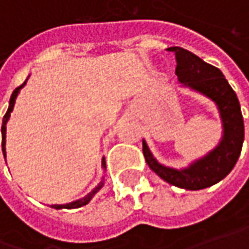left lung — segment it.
I'll return each mask as SVG.
<instances>
[{"mask_svg":"<svg viewBox=\"0 0 249 249\" xmlns=\"http://www.w3.org/2000/svg\"><path fill=\"white\" fill-rule=\"evenodd\" d=\"M176 54V74L182 87L210 98L220 114L223 135L209 154L193 160L189 166L169 168L156 160L145 139L142 151L148 166L165 182L186 190H200L223 180L235 166L244 142V120L235 91L220 69L201 60L179 46L169 49Z\"/></svg>","mask_w":249,"mask_h":249,"instance_id":"8db88e82","label":"left lung"}]
</instances>
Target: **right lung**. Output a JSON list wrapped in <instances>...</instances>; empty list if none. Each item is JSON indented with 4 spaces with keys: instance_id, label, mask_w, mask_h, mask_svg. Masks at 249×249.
Listing matches in <instances>:
<instances>
[{
    "instance_id": "right-lung-1",
    "label": "right lung",
    "mask_w": 249,
    "mask_h": 249,
    "mask_svg": "<svg viewBox=\"0 0 249 249\" xmlns=\"http://www.w3.org/2000/svg\"><path fill=\"white\" fill-rule=\"evenodd\" d=\"M28 79H29V76H28ZM26 79V80H28ZM26 80L23 83L22 86H19V87H17L15 90H14V93L11 95V98H9V107H8L7 114L4 115V120H2V126H1V134H2V154L5 156V143H7V124L8 121H9V117H11V112L14 110V106H15V101H17V97L19 94V91H21V89H22L23 86L26 84ZM101 168L106 170V159L103 158V160H101ZM104 186V178L101 179V182L98 183L97 186H95L94 189L90 192V193H87L84 197L79 198V200H74V201H70V203H66V204H52L51 207L52 209H56V210H60V209H79V207H83V206H86V204H89L90 203V200L94 197L95 195L101 190V187Z\"/></svg>"
}]
</instances>
